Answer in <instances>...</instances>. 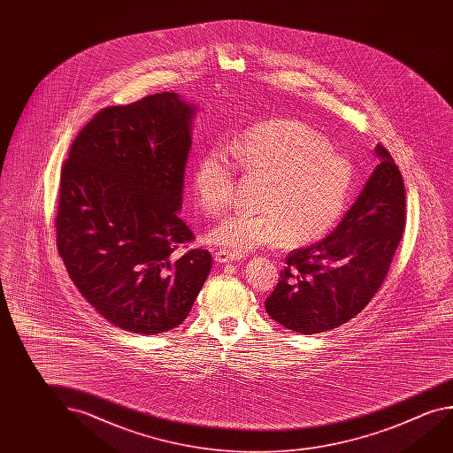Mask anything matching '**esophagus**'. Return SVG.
Returning <instances> with one entry per match:
<instances>
[{
    "label": "esophagus",
    "instance_id": "34e87169",
    "mask_svg": "<svg viewBox=\"0 0 453 453\" xmlns=\"http://www.w3.org/2000/svg\"><path fill=\"white\" fill-rule=\"evenodd\" d=\"M243 257L242 254L237 252L227 251V250H219L215 252V260L219 264H226V262H234V260H240Z\"/></svg>",
    "mask_w": 453,
    "mask_h": 453
}]
</instances>
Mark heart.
<instances>
[{
    "instance_id": "heart-1",
    "label": "heart",
    "mask_w": 453,
    "mask_h": 453,
    "mask_svg": "<svg viewBox=\"0 0 453 453\" xmlns=\"http://www.w3.org/2000/svg\"><path fill=\"white\" fill-rule=\"evenodd\" d=\"M237 167L265 179L259 213H234L210 238L234 252L262 246L298 248L326 237L348 207L356 167L324 134L302 119H274L248 127L223 149H208L193 169L196 203L221 215L235 199Z\"/></svg>"
}]
</instances>
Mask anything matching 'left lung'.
<instances>
[{
  "mask_svg": "<svg viewBox=\"0 0 453 453\" xmlns=\"http://www.w3.org/2000/svg\"><path fill=\"white\" fill-rule=\"evenodd\" d=\"M380 164L338 227L286 257L265 300L268 316L297 334L346 324L370 303L386 280L406 226V194L398 165L378 143Z\"/></svg>",
  "mask_w": 453,
  "mask_h": 453,
  "instance_id": "obj_1",
  "label": "left lung"
}]
</instances>
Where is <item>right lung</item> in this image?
<instances>
[{"label":"right lung","instance_id":"add662e5","mask_svg":"<svg viewBox=\"0 0 453 453\" xmlns=\"http://www.w3.org/2000/svg\"><path fill=\"white\" fill-rule=\"evenodd\" d=\"M196 109L157 93L97 111L61 169L57 248L77 289L103 318L156 334L188 318L213 265L183 251L180 219Z\"/></svg>","mask_w":453,"mask_h":453}]
</instances>
